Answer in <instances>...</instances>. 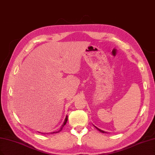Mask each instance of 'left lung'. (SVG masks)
Returning a JSON list of instances; mask_svg holds the SVG:
<instances>
[{"mask_svg": "<svg viewBox=\"0 0 155 155\" xmlns=\"http://www.w3.org/2000/svg\"><path fill=\"white\" fill-rule=\"evenodd\" d=\"M95 128L96 129H97L98 131H99L100 132H101V133H106V131H103V130H100V129H99L98 128V127H96V126H95Z\"/></svg>", "mask_w": 155, "mask_h": 155, "instance_id": "8db88e82", "label": "left lung"}]
</instances>
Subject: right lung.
I'll list each match as a JSON object with an SVG mask.
<instances>
[{
    "label": "right lung",
    "mask_w": 155,
    "mask_h": 155,
    "mask_svg": "<svg viewBox=\"0 0 155 155\" xmlns=\"http://www.w3.org/2000/svg\"><path fill=\"white\" fill-rule=\"evenodd\" d=\"M67 120H68V116L67 115L66 116V117H65V120H64V122H63V124L61 125V126L60 127V130H58V131H54V132H52V133H60L61 130H62V129H63V126H65V124H66V123H67ZM40 133V132H39Z\"/></svg>",
    "instance_id": "add662e5"
}]
</instances>
